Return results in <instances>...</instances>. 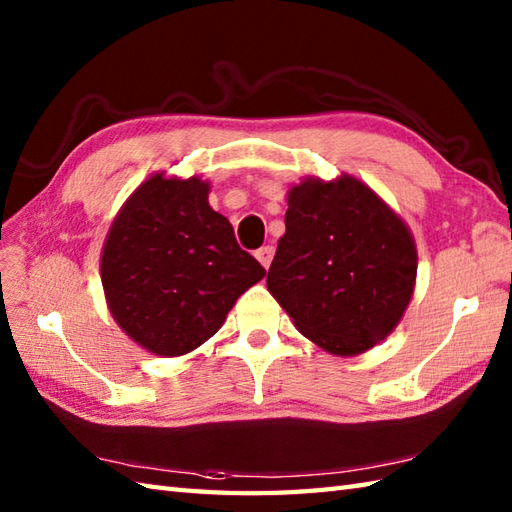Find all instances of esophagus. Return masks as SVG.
Listing matches in <instances>:
<instances>
[{
    "label": "esophagus",
    "mask_w": 512,
    "mask_h": 512,
    "mask_svg": "<svg viewBox=\"0 0 512 512\" xmlns=\"http://www.w3.org/2000/svg\"><path fill=\"white\" fill-rule=\"evenodd\" d=\"M273 255H275V248L273 246H262L255 253V257L259 259V264H262L264 268H268L270 262H273Z\"/></svg>",
    "instance_id": "obj_1"
}]
</instances>
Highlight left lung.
Listing matches in <instances>:
<instances>
[{
  "instance_id": "8db88e82",
  "label": "left lung",
  "mask_w": 512,
  "mask_h": 512,
  "mask_svg": "<svg viewBox=\"0 0 512 512\" xmlns=\"http://www.w3.org/2000/svg\"><path fill=\"white\" fill-rule=\"evenodd\" d=\"M409 226L365 182L343 173L288 191L266 286L297 330L336 356L361 354L394 332L416 286Z\"/></svg>"
}]
</instances>
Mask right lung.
Returning a JSON list of instances; mask_svg holds the SVG:
<instances>
[{
    "label": "right lung",
    "instance_id": "add662e5",
    "mask_svg": "<svg viewBox=\"0 0 512 512\" xmlns=\"http://www.w3.org/2000/svg\"><path fill=\"white\" fill-rule=\"evenodd\" d=\"M209 182L154 173L105 237L101 281L114 321L156 356H182L222 328L266 270L209 206Z\"/></svg>",
    "mask_w": 512,
    "mask_h": 512
}]
</instances>
